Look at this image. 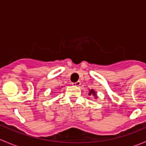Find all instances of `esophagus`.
<instances>
[{
	"mask_svg": "<svg viewBox=\"0 0 146 146\" xmlns=\"http://www.w3.org/2000/svg\"><path fill=\"white\" fill-rule=\"evenodd\" d=\"M80 81H78V82H72V85H73V86H79V85H80Z\"/></svg>",
	"mask_w": 146,
	"mask_h": 146,
	"instance_id": "esophagus-1",
	"label": "esophagus"
}]
</instances>
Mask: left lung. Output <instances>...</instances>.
Here are the masks:
<instances>
[{
    "label": "left lung",
    "instance_id": "obj_1",
    "mask_svg": "<svg viewBox=\"0 0 146 146\" xmlns=\"http://www.w3.org/2000/svg\"><path fill=\"white\" fill-rule=\"evenodd\" d=\"M88 95H92L94 97H95V99H97V98H98V95H97V92H95V91L93 89L90 90V92H89V93H88Z\"/></svg>",
    "mask_w": 146,
    "mask_h": 146
}]
</instances>
